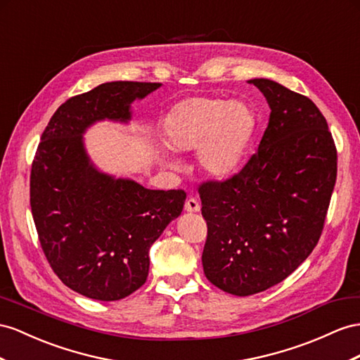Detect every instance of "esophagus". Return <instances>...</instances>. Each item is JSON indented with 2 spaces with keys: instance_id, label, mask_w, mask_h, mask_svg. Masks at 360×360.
Masks as SVG:
<instances>
[{
  "instance_id": "obj_1",
  "label": "esophagus",
  "mask_w": 360,
  "mask_h": 360,
  "mask_svg": "<svg viewBox=\"0 0 360 360\" xmlns=\"http://www.w3.org/2000/svg\"><path fill=\"white\" fill-rule=\"evenodd\" d=\"M184 208H186L187 213H198V211L200 210V204L198 202V199L190 198V199H187V202H186V205H184Z\"/></svg>"
}]
</instances>
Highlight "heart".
Instances as JSON below:
<instances>
[{
    "mask_svg": "<svg viewBox=\"0 0 360 360\" xmlns=\"http://www.w3.org/2000/svg\"><path fill=\"white\" fill-rule=\"evenodd\" d=\"M252 109L242 101L219 97H193L179 101L162 124V138L170 150L198 149V164L207 176L228 178L240 167L255 132ZM176 169V162H167Z\"/></svg>",
    "mask_w": 360,
    "mask_h": 360,
    "instance_id": "obj_1",
    "label": "heart"
}]
</instances>
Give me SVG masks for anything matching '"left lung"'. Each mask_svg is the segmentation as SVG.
Returning <instances> with one entry per match:
<instances>
[{
	"instance_id": "obj_1",
	"label": "left lung",
	"mask_w": 360,
	"mask_h": 360,
	"mask_svg": "<svg viewBox=\"0 0 360 360\" xmlns=\"http://www.w3.org/2000/svg\"><path fill=\"white\" fill-rule=\"evenodd\" d=\"M250 84L271 108L259 149L233 178L199 187L205 276L237 297L281 283L307 259L338 173L333 136L316 105L269 79Z\"/></svg>"
}]
</instances>
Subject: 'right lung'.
Wrapping results in <instances>:
<instances>
[{
    "label": "right lung",
    "instance_id": "1",
    "mask_svg": "<svg viewBox=\"0 0 360 360\" xmlns=\"http://www.w3.org/2000/svg\"><path fill=\"white\" fill-rule=\"evenodd\" d=\"M161 84L108 82L68 98L41 136L30 174V207L42 251L70 289L117 301L140 289L149 250L186 202L184 190H149L100 172L84 134L101 120L127 123L131 105Z\"/></svg>",
    "mask_w": 360,
    "mask_h": 360
}]
</instances>
